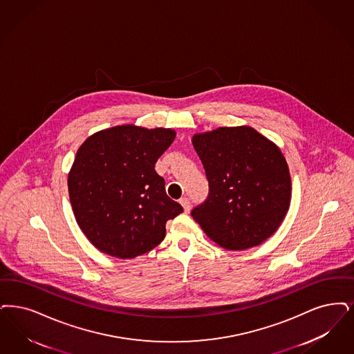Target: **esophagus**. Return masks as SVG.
I'll return each mask as SVG.
<instances>
[{
  "label": "esophagus",
  "instance_id": "obj_1",
  "mask_svg": "<svg viewBox=\"0 0 354 354\" xmlns=\"http://www.w3.org/2000/svg\"><path fill=\"white\" fill-rule=\"evenodd\" d=\"M180 204H182V207H183L184 212H185V213L189 212V209H191V201H189V198H180Z\"/></svg>",
  "mask_w": 354,
  "mask_h": 354
}]
</instances>
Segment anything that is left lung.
<instances>
[{
  "mask_svg": "<svg viewBox=\"0 0 354 354\" xmlns=\"http://www.w3.org/2000/svg\"><path fill=\"white\" fill-rule=\"evenodd\" d=\"M192 145L209 183L207 200L192 209L205 234L227 250L271 237L291 201V176L281 149L250 127L198 133Z\"/></svg>",
  "mask_w": 354,
  "mask_h": 354,
  "instance_id": "1",
  "label": "left lung"
}]
</instances>
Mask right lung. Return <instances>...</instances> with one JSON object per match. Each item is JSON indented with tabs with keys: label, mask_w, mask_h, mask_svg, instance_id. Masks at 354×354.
Instances as JSON below:
<instances>
[{
	"label": "right lung",
	"mask_w": 354,
	"mask_h": 354,
	"mask_svg": "<svg viewBox=\"0 0 354 354\" xmlns=\"http://www.w3.org/2000/svg\"><path fill=\"white\" fill-rule=\"evenodd\" d=\"M175 130L120 125L100 130L79 147L68 172L76 223L100 252L121 259L145 254L183 212L171 200L156 163Z\"/></svg>",
	"instance_id": "1"
}]
</instances>
